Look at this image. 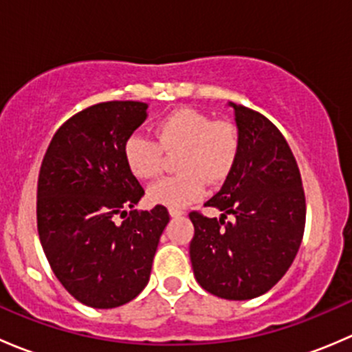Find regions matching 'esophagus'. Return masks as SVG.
<instances>
[{"label":"esophagus","instance_id":"obj_1","mask_svg":"<svg viewBox=\"0 0 352 352\" xmlns=\"http://www.w3.org/2000/svg\"><path fill=\"white\" fill-rule=\"evenodd\" d=\"M168 212H170V216H172V218H179V216L186 214L182 209H168Z\"/></svg>","mask_w":352,"mask_h":352}]
</instances>
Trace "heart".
Listing matches in <instances>:
<instances>
[{"label":"heart","mask_w":352,"mask_h":352,"mask_svg":"<svg viewBox=\"0 0 352 352\" xmlns=\"http://www.w3.org/2000/svg\"><path fill=\"white\" fill-rule=\"evenodd\" d=\"M163 153H179V177L163 179L148 190V199L168 209H184L204 194V180L219 184L230 175L240 151V133L228 120H212L201 110H172L156 122L155 141L131 134L124 143V160L138 180H151L162 172Z\"/></svg>","instance_id":"1"}]
</instances>
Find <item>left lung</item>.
Segmentation results:
<instances>
[{"instance_id": "obj_1", "label": "left lung", "mask_w": 352, "mask_h": 352, "mask_svg": "<svg viewBox=\"0 0 352 352\" xmlns=\"http://www.w3.org/2000/svg\"><path fill=\"white\" fill-rule=\"evenodd\" d=\"M240 151L225 184L206 206L219 219L190 212L189 254L197 283L225 300L267 293L293 264L305 232L300 170L278 127L255 110L228 102ZM232 216L230 222L224 219Z\"/></svg>"}]
</instances>
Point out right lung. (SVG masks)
<instances>
[{
  "label": "right lung",
  "mask_w": 352,
  "mask_h": 352,
  "mask_svg": "<svg viewBox=\"0 0 352 352\" xmlns=\"http://www.w3.org/2000/svg\"><path fill=\"white\" fill-rule=\"evenodd\" d=\"M148 104L104 102L66 120L52 138L37 184V228L56 278L78 301L116 308L150 281L166 208L138 212L143 187L124 143L146 120ZM130 218L117 226L115 216Z\"/></svg>",
  "instance_id": "obj_1"
}]
</instances>
